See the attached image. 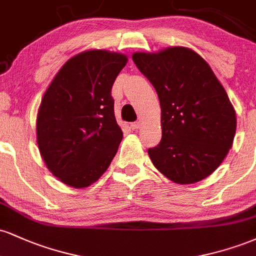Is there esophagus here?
<instances>
[{
    "label": "esophagus",
    "mask_w": 256,
    "mask_h": 256,
    "mask_svg": "<svg viewBox=\"0 0 256 256\" xmlns=\"http://www.w3.org/2000/svg\"><path fill=\"white\" fill-rule=\"evenodd\" d=\"M140 126H142V122H132V124H131V128H132V130H137V128H140Z\"/></svg>",
    "instance_id": "esophagus-1"
}]
</instances>
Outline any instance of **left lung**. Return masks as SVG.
Segmentation results:
<instances>
[{
	"instance_id": "8db88e82",
	"label": "left lung",
	"mask_w": 256,
	"mask_h": 256,
	"mask_svg": "<svg viewBox=\"0 0 256 256\" xmlns=\"http://www.w3.org/2000/svg\"><path fill=\"white\" fill-rule=\"evenodd\" d=\"M132 60L156 90L162 138L148 154L165 177L192 184L212 174L231 149L236 113L212 68L198 52L172 46L134 52Z\"/></svg>"
}]
</instances>
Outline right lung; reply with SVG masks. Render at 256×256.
<instances>
[{"instance_id":"right-lung-1","label":"right lung","mask_w":256,"mask_h":256,"mask_svg":"<svg viewBox=\"0 0 256 256\" xmlns=\"http://www.w3.org/2000/svg\"><path fill=\"white\" fill-rule=\"evenodd\" d=\"M128 56L86 50L52 79L37 114V144L46 167L70 186L86 188L110 167L122 140L110 91Z\"/></svg>"}]
</instances>
